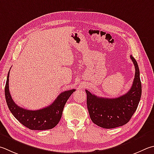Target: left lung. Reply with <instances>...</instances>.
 I'll return each instance as SVG.
<instances>
[{
  "instance_id": "obj_1",
  "label": "left lung",
  "mask_w": 154,
  "mask_h": 154,
  "mask_svg": "<svg viewBox=\"0 0 154 154\" xmlns=\"http://www.w3.org/2000/svg\"><path fill=\"white\" fill-rule=\"evenodd\" d=\"M135 74L133 85L127 94L116 98L95 96L86 89L87 106L90 119L94 124L105 128H113L127 124L135 113L141 96L139 69L132 55Z\"/></svg>"
}]
</instances>
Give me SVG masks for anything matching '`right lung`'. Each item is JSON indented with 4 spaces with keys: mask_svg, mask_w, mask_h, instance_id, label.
I'll use <instances>...</instances> for the list:
<instances>
[{
    "mask_svg": "<svg viewBox=\"0 0 154 154\" xmlns=\"http://www.w3.org/2000/svg\"><path fill=\"white\" fill-rule=\"evenodd\" d=\"M9 71L5 85V94L8 107L15 118L31 130L42 131L54 128L59 122L64 106L75 89L62 92L52 104L46 108L37 110H27L17 105L11 96L9 89Z\"/></svg>",
    "mask_w": 154,
    "mask_h": 154,
    "instance_id": "add662e5",
    "label": "right lung"
}]
</instances>
